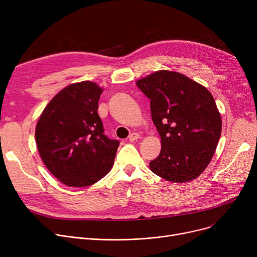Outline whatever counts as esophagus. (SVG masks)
<instances>
[{
	"instance_id": "obj_1",
	"label": "esophagus",
	"mask_w": 257,
	"mask_h": 257,
	"mask_svg": "<svg viewBox=\"0 0 257 257\" xmlns=\"http://www.w3.org/2000/svg\"><path fill=\"white\" fill-rule=\"evenodd\" d=\"M140 139V134L139 133H136V132H133V133H131L130 136H129V141L130 142H134V141H138Z\"/></svg>"
}]
</instances>
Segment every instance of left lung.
I'll return each instance as SVG.
<instances>
[{"label":"left lung","instance_id":"obj_1","mask_svg":"<svg viewBox=\"0 0 257 257\" xmlns=\"http://www.w3.org/2000/svg\"><path fill=\"white\" fill-rule=\"evenodd\" d=\"M151 100L161 151L150 170L170 182L196 179L212 159L222 118L210 91L183 74L161 70L137 81Z\"/></svg>","mask_w":257,"mask_h":257}]
</instances>
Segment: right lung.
Instances as JSON below:
<instances>
[{"label": "right lung", "instance_id": "add662e5", "mask_svg": "<svg viewBox=\"0 0 257 257\" xmlns=\"http://www.w3.org/2000/svg\"><path fill=\"white\" fill-rule=\"evenodd\" d=\"M103 88L82 81L62 88L45 107L35 129L37 149L61 183L85 187L111 170L119 143L104 134L98 114Z\"/></svg>", "mask_w": 257, "mask_h": 257}]
</instances>
